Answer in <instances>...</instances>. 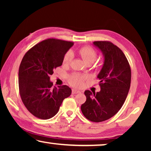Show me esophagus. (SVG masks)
Instances as JSON below:
<instances>
[{
    "label": "esophagus",
    "mask_w": 151,
    "mask_h": 151,
    "mask_svg": "<svg viewBox=\"0 0 151 151\" xmlns=\"http://www.w3.org/2000/svg\"><path fill=\"white\" fill-rule=\"evenodd\" d=\"M80 93V91H78V90H76V89L72 90V93H73V94H77V93Z\"/></svg>",
    "instance_id": "obj_1"
}]
</instances>
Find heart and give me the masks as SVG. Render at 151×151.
I'll return each instance as SVG.
<instances>
[{
    "instance_id": "b5f03b06",
    "label": "heart",
    "mask_w": 151,
    "mask_h": 151,
    "mask_svg": "<svg viewBox=\"0 0 151 151\" xmlns=\"http://www.w3.org/2000/svg\"><path fill=\"white\" fill-rule=\"evenodd\" d=\"M79 53L81 55L82 59L86 63H93L96 61L97 58V52L93 47L90 46L82 47L79 49ZM73 58V53L71 51H67L63 57V63L68 65L71 63ZM88 79V76L86 75L80 73H73L69 76V82L75 87L80 88L83 85L85 80Z\"/></svg>"
}]
</instances>
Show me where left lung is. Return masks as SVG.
<instances>
[{"label":"left lung","instance_id":"8db88e82","mask_svg":"<svg viewBox=\"0 0 151 151\" xmlns=\"http://www.w3.org/2000/svg\"><path fill=\"white\" fill-rule=\"evenodd\" d=\"M104 56L98 78L100 91L84 92L86 100L81 105L84 116L93 122L107 120L120 110L131 86V70L123 51L110 41H95Z\"/></svg>","mask_w":151,"mask_h":151}]
</instances>
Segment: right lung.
Returning a JSON list of instances; mask_svg holds the SVG:
<instances>
[{
  "label": "right lung",
  "mask_w": 151,
  "mask_h": 151,
  "mask_svg": "<svg viewBox=\"0 0 151 151\" xmlns=\"http://www.w3.org/2000/svg\"><path fill=\"white\" fill-rule=\"evenodd\" d=\"M73 42L49 38L32 47L22 58L18 71L20 98L35 117L47 119L58 112L65 98L71 93L67 85L53 86L50 76L60 67L63 57Z\"/></svg>",
  "instance_id": "add662e5"
}]
</instances>
